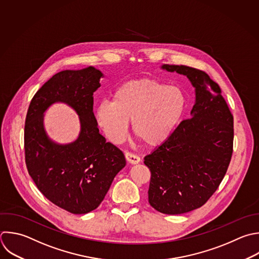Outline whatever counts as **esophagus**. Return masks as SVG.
<instances>
[{"label":"esophagus","mask_w":259,"mask_h":259,"mask_svg":"<svg viewBox=\"0 0 259 259\" xmlns=\"http://www.w3.org/2000/svg\"><path fill=\"white\" fill-rule=\"evenodd\" d=\"M125 159H126V161H127L130 164H133V165L138 164V163L141 162V158H140L139 156H137V155H135V154H132V153H130V152H126V153H125Z\"/></svg>","instance_id":"esophagus-1"}]
</instances>
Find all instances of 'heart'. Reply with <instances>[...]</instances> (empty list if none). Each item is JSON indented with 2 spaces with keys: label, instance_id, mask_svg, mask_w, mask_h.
<instances>
[{
  "label": "heart",
  "instance_id": "b5f03b06",
  "mask_svg": "<svg viewBox=\"0 0 259 259\" xmlns=\"http://www.w3.org/2000/svg\"><path fill=\"white\" fill-rule=\"evenodd\" d=\"M186 105L183 91L155 80H133L118 87L112 101L94 107V117L108 140H124L128 121L134 135L148 146L163 143L180 120Z\"/></svg>",
  "mask_w": 259,
  "mask_h": 259
}]
</instances>
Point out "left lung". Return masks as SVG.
Masks as SVG:
<instances>
[{
	"label": "left lung",
	"instance_id": "left-lung-1",
	"mask_svg": "<svg viewBox=\"0 0 259 259\" xmlns=\"http://www.w3.org/2000/svg\"><path fill=\"white\" fill-rule=\"evenodd\" d=\"M161 69L186 76L195 93L191 118L144 158L151 171L150 204L180 214L203 205L222 182L233 153V116L219 85L204 72L177 65Z\"/></svg>",
	"mask_w": 259,
	"mask_h": 259
}]
</instances>
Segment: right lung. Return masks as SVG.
Returning a JSON list of instances; mask_svg holds the SVG:
<instances>
[{"mask_svg":"<svg viewBox=\"0 0 259 259\" xmlns=\"http://www.w3.org/2000/svg\"><path fill=\"white\" fill-rule=\"evenodd\" d=\"M103 76L92 66L56 74L32 98L25 120L29 175L49 200L76 214L97 208L126 164L123 153L100 135L94 117L93 93ZM56 103L70 106L79 116L80 133L71 143H57L45 131L44 113Z\"/></svg>","mask_w":259,"mask_h":259,"instance_id":"right-lung-1","label":"right lung"}]
</instances>
